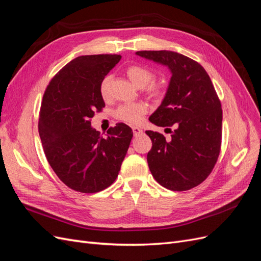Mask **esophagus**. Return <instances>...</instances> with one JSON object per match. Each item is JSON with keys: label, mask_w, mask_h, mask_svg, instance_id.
<instances>
[{"label": "esophagus", "mask_w": 261, "mask_h": 261, "mask_svg": "<svg viewBox=\"0 0 261 261\" xmlns=\"http://www.w3.org/2000/svg\"><path fill=\"white\" fill-rule=\"evenodd\" d=\"M133 133H134V136L137 137V136H139V135H141V134H143V129L137 127V126H134V127H133Z\"/></svg>", "instance_id": "obj_1"}]
</instances>
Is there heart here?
Masks as SVG:
<instances>
[{
    "mask_svg": "<svg viewBox=\"0 0 261 261\" xmlns=\"http://www.w3.org/2000/svg\"><path fill=\"white\" fill-rule=\"evenodd\" d=\"M126 75L137 88L144 89L148 87V91L151 96L158 97L162 93L160 87L150 85L154 80V74L149 68L140 65H132L126 69ZM110 86H111V76L107 75L100 83V94L103 99H108L110 96ZM146 113L147 106L145 103H129L118 108L115 116L118 120L128 124H139Z\"/></svg>",
    "mask_w": 261,
    "mask_h": 261,
    "instance_id": "b5f03b06",
    "label": "heart"
}]
</instances>
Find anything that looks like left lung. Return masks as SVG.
<instances>
[{
  "label": "left lung",
  "instance_id": "obj_1",
  "mask_svg": "<svg viewBox=\"0 0 261 261\" xmlns=\"http://www.w3.org/2000/svg\"><path fill=\"white\" fill-rule=\"evenodd\" d=\"M136 55L167 66L171 80L160 107L149 121L174 126L171 139L146 130L152 141L147 154L154 179L171 191H188L207 178L218 160L222 135V110L204 68L173 51H138Z\"/></svg>",
  "mask_w": 261,
  "mask_h": 261
}]
</instances>
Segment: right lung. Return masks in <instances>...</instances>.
Masks as SVG:
<instances>
[{"instance_id": "1", "label": "right lung", "mask_w": 261, "mask_h": 261, "mask_svg": "<svg viewBox=\"0 0 261 261\" xmlns=\"http://www.w3.org/2000/svg\"><path fill=\"white\" fill-rule=\"evenodd\" d=\"M117 54L83 55L55 75L43 94L39 135L46 159L59 178L81 193L111 185L127 152L133 130L124 123L101 137L91 126L103 108L100 83L121 60Z\"/></svg>"}]
</instances>
